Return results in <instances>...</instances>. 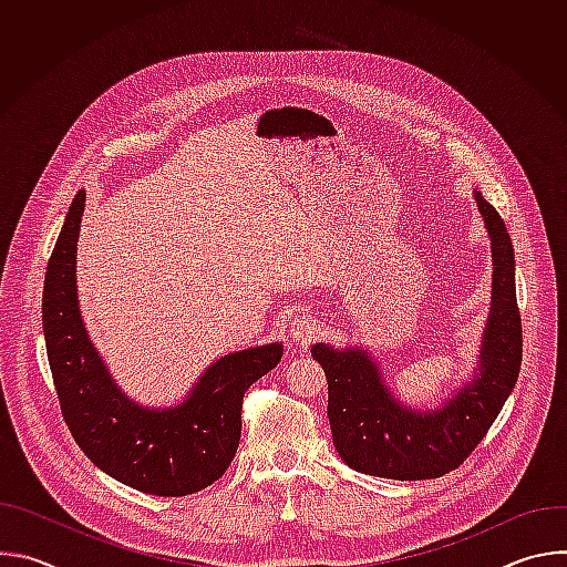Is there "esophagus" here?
Masks as SVG:
<instances>
[{"instance_id":"esophagus-1","label":"esophagus","mask_w":567,"mask_h":567,"mask_svg":"<svg viewBox=\"0 0 567 567\" xmlns=\"http://www.w3.org/2000/svg\"><path fill=\"white\" fill-rule=\"evenodd\" d=\"M316 334V322L307 316H296L289 326V337L298 346H307Z\"/></svg>"}]
</instances>
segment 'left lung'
<instances>
[{"mask_svg":"<svg viewBox=\"0 0 567 567\" xmlns=\"http://www.w3.org/2000/svg\"><path fill=\"white\" fill-rule=\"evenodd\" d=\"M492 239V307L477 368L440 409H413L392 394L381 365L361 346L316 343L311 357L328 377V417L341 460L359 473L429 480L457 468L487 435L512 394L523 359L514 247L496 208L473 190Z\"/></svg>","mask_w":567,"mask_h":567,"instance_id":"obj_1","label":"left lung"}]
</instances>
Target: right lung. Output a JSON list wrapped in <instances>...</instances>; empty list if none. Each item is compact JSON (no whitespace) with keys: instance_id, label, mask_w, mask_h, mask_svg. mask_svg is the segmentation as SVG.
Instances as JSON below:
<instances>
[{"instance_id":"obj_1","label":"right lung","mask_w":567,"mask_h":567,"mask_svg":"<svg viewBox=\"0 0 567 567\" xmlns=\"http://www.w3.org/2000/svg\"><path fill=\"white\" fill-rule=\"evenodd\" d=\"M85 190L64 217L51 254L42 326L62 417L83 453L107 475L152 496H188L228 468L241 433V396L282 359L280 343L213 361L190 392L168 409L130 399L110 374L83 322L75 251Z\"/></svg>"}]
</instances>
